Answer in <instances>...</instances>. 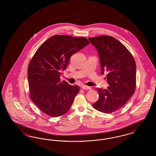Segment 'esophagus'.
<instances>
[{
    "mask_svg": "<svg viewBox=\"0 0 156 156\" xmlns=\"http://www.w3.org/2000/svg\"><path fill=\"white\" fill-rule=\"evenodd\" d=\"M82 89H86V90H89V89H91V88L90 87H88L87 85H82L81 86Z\"/></svg>",
    "mask_w": 156,
    "mask_h": 156,
    "instance_id": "1",
    "label": "esophagus"
}]
</instances>
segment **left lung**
<instances>
[{"mask_svg": "<svg viewBox=\"0 0 156 156\" xmlns=\"http://www.w3.org/2000/svg\"><path fill=\"white\" fill-rule=\"evenodd\" d=\"M97 48L101 74L107 72L106 89H98L99 98L93 107L97 111L111 113L123 106L133 95L136 86V66L126 47L115 38L101 36L89 38Z\"/></svg>", "mask_w": 156, "mask_h": 156, "instance_id": "left-lung-1", "label": "left lung"}]
</instances>
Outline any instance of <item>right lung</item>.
Segmentation results:
<instances>
[{"mask_svg": "<svg viewBox=\"0 0 156 156\" xmlns=\"http://www.w3.org/2000/svg\"><path fill=\"white\" fill-rule=\"evenodd\" d=\"M89 44L85 37L55 35L41 45L30 60V98L45 114L55 118L69 110L80 89L61 81L59 76L68 67L70 57Z\"/></svg>", "mask_w": 156, "mask_h": 156, "instance_id": "1", "label": "right lung"}]
</instances>
